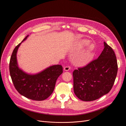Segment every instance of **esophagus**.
<instances>
[{
	"label": "esophagus",
	"instance_id": "esophagus-1",
	"mask_svg": "<svg viewBox=\"0 0 126 126\" xmlns=\"http://www.w3.org/2000/svg\"><path fill=\"white\" fill-rule=\"evenodd\" d=\"M70 69V66H65L64 68V71H68L69 69Z\"/></svg>",
	"mask_w": 126,
	"mask_h": 126
}]
</instances>
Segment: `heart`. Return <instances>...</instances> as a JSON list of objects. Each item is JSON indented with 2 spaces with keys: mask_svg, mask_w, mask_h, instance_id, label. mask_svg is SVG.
I'll use <instances>...</instances> for the list:
<instances>
[{
  "mask_svg": "<svg viewBox=\"0 0 126 126\" xmlns=\"http://www.w3.org/2000/svg\"><path fill=\"white\" fill-rule=\"evenodd\" d=\"M90 43L89 41L85 40L82 42V45L84 47L88 46L84 52L78 56L75 59V62L79 65H85L89 63L93 59L94 55L95 46L94 44Z\"/></svg>",
  "mask_w": 126,
  "mask_h": 126,
  "instance_id": "b5f03b06",
  "label": "heart"
}]
</instances>
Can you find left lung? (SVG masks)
Here are the masks:
<instances>
[{"label":"left lung","instance_id":"1","mask_svg":"<svg viewBox=\"0 0 126 126\" xmlns=\"http://www.w3.org/2000/svg\"><path fill=\"white\" fill-rule=\"evenodd\" d=\"M101 54L95 60L73 72L74 90L83 101H92L107 94L114 84L117 72L116 57L105 42Z\"/></svg>","mask_w":126,"mask_h":126}]
</instances>
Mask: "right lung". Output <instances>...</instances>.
Wrapping results in <instances>:
<instances>
[{
	"label": "right lung",
	"instance_id": "add662e5",
	"mask_svg": "<svg viewBox=\"0 0 126 126\" xmlns=\"http://www.w3.org/2000/svg\"><path fill=\"white\" fill-rule=\"evenodd\" d=\"M28 35L15 48L10 62V73L17 91L25 97L35 101H43L54 91L56 81L63 73L61 65H54L36 74H29L19 67L17 59L18 49Z\"/></svg>",
	"mask_w": 126,
	"mask_h": 126
}]
</instances>
